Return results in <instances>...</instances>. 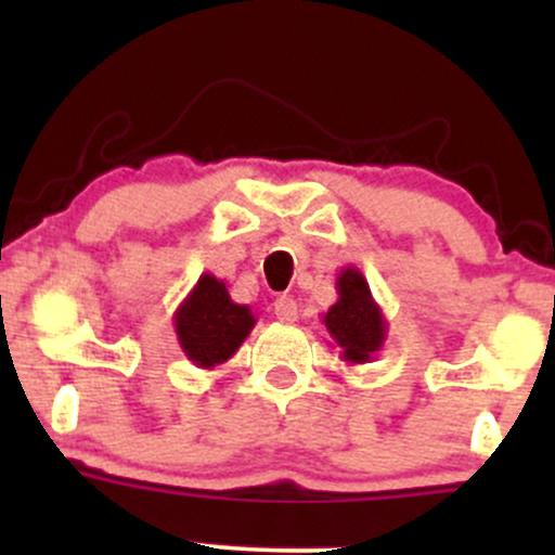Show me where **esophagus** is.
Listing matches in <instances>:
<instances>
[{"mask_svg":"<svg viewBox=\"0 0 555 555\" xmlns=\"http://www.w3.org/2000/svg\"><path fill=\"white\" fill-rule=\"evenodd\" d=\"M273 315H276L279 321H284V323H295L297 321L295 297H292V295L276 297V302H273Z\"/></svg>","mask_w":555,"mask_h":555,"instance_id":"obj_1","label":"esophagus"}]
</instances>
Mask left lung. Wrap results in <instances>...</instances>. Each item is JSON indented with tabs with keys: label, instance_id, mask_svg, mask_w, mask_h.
I'll use <instances>...</instances> for the list:
<instances>
[{
	"label": "left lung",
	"instance_id": "1",
	"mask_svg": "<svg viewBox=\"0 0 555 555\" xmlns=\"http://www.w3.org/2000/svg\"><path fill=\"white\" fill-rule=\"evenodd\" d=\"M336 295L339 299L323 313V326L347 365H365L384 349L388 334L384 310L373 299L367 279L354 266L339 271Z\"/></svg>",
	"mask_w": 555,
	"mask_h": 555
}]
</instances>
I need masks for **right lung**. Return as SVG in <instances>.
I'll list each match as a JSON object with an SVG mask.
<instances>
[{"label": "right lung", "instance_id": "add662e5", "mask_svg": "<svg viewBox=\"0 0 555 555\" xmlns=\"http://www.w3.org/2000/svg\"><path fill=\"white\" fill-rule=\"evenodd\" d=\"M256 315L247 305L229 297L227 284L214 273H203L175 313V331L182 352L203 371L232 358L247 339Z\"/></svg>", "mask_w": 555, "mask_h": 555}]
</instances>
